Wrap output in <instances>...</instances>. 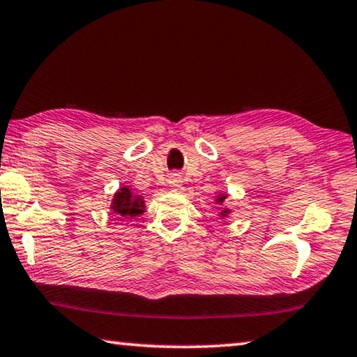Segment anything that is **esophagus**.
I'll return each mask as SVG.
<instances>
[{"mask_svg": "<svg viewBox=\"0 0 357 357\" xmlns=\"http://www.w3.org/2000/svg\"><path fill=\"white\" fill-rule=\"evenodd\" d=\"M181 184H183V179L179 178V174H173V176L168 181V185L174 190H178L181 188Z\"/></svg>", "mask_w": 357, "mask_h": 357, "instance_id": "esophagus-1", "label": "esophagus"}]
</instances>
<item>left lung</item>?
Returning <instances> with one entry per match:
<instances>
[{
  "mask_svg": "<svg viewBox=\"0 0 357 357\" xmlns=\"http://www.w3.org/2000/svg\"><path fill=\"white\" fill-rule=\"evenodd\" d=\"M228 197V194H225V192H222V194H218V195H215V202H217L218 205H223V202H225V199ZM231 215V208H227L225 207L222 212L218 213V218H222V220H227L228 217Z\"/></svg>",
  "mask_w": 357,
  "mask_h": 357,
  "instance_id": "left-lung-1",
  "label": "left lung"
}]
</instances>
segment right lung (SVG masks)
Segmentation results:
<instances>
[{
  "label": "right lung",
  "mask_w": 357,
  "mask_h": 357,
  "mask_svg": "<svg viewBox=\"0 0 357 357\" xmlns=\"http://www.w3.org/2000/svg\"><path fill=\"white\" fill-rule=\"evenodd\" d=\"M109 212L124 218L140 217L145 212V200L129 185H121L109 202Z\"/></svg>",
  "instance_id": "obj_1"
}]
</instances>
